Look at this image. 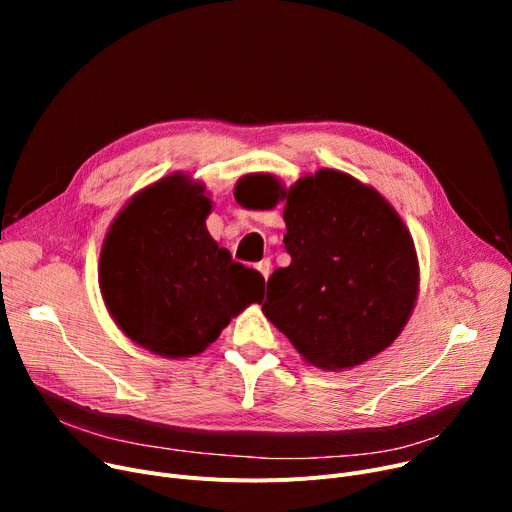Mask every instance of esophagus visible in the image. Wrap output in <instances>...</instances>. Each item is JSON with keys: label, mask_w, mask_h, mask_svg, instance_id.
<instances>
[{"label": "esophagus", "mask_w": 512, "mask_h": 512, "mask_svg": "<svg viewBox=\"0 0 512 512\" xmlns=\"http://www.w3.org/2000/svg\"><path fill=\"white\" fill-rule=\"evenodd\" d=\"M255 267H257L259 274H261L265 280L270 278V272H272V261H270V259H263V261H259Z\"/></svg>", "instance_id": "34e87169"}]
</instances>
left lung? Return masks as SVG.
<instances>
[{"label":"left lung","instance_id":"1","mask_svg":"<svg viewBox=\"0 0 512 512\" xmlns=\"http://www.w3.org/2000/svg\"><path fill=\"white\" fill-rule=\"evenodd\" d=\"M263 180L274 205L286 201L290 253V265L267 280L263 315L319 369H351L386 351L419 294L415 242L396 209L373 186L330 168L290 188Z\"/></svg>","mask_w":512,"mask_h":512}]
</instances>
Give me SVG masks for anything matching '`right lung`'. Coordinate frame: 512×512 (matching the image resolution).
<instances>
[{
    "label": "right lung",
    "mask_w": 512,
    "mask_h": 512,
    "mask_svg": "<svg viewBox=\"0 0 512 512\" xmlns=\"http://www.w3.org/2000/svg\"><path fill=\"white\" fill-rule=\"evenodd\" d=\"M211 205L203 182L174 172L134 195L103 238L107 313L157 357L201 355L232 317L263 301V276L232 261L207 232Z\"/></svg>",
    "instance_id": "right-lung-1"
}]
</instances>
